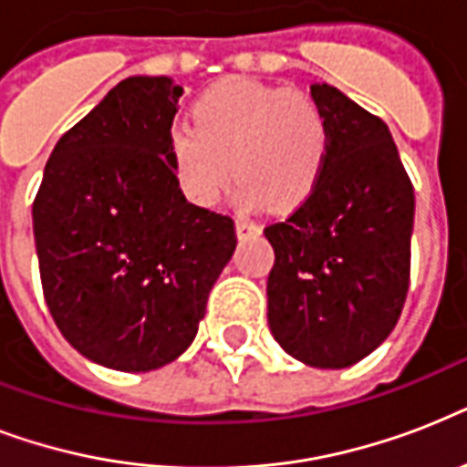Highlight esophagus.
I'll return each mask as SVG.
<instances>
[{"label": "esophagus", "mask_w": 467, "mask_h": 467, "mask_svg": "<svg viewBox=\"0 0 467 467\" xmlns=\"http://www.w3.org/2000/svg\"><path fill=\"white\" fill-rule=\"evenodd\" d=\"M262 233V227L256 225V223H252V220L247 218H237V237L240 240H247V237H256V234Z\"/></svg>", "instance_id": "1"}]
</instances>
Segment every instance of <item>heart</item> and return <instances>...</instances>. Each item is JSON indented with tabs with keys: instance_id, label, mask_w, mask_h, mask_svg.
Instances as JSON below:
<instances>
[{
	"instance_id": "1",
	"label": "heart",
	"mask_w": 467,
	"mask_h": 467,
	"mask_svg": "<svg viewBox=\"0 0 467 467\" xmlns=\"http://www.w3.org/2000/svg\"><path fill=\"white\" fill-rule=\"evenodd\" d=\"M167 148L191 201L218 203L234 167L242 205L269 201L288 211L310 196L325 171L329 126L306 94L233 77L201 94L193 123H174Z\"/></svg>"
}]
</instances>
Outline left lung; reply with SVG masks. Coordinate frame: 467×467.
<instances>
[{
	"label": "left lung",
	"instance_id": "8db88e82",
	"mask_svg": "<svg viewBox=\"0 0 467 467\" xmlns=\"http://www.w3.org/2000/svg\"><path fill=\"white\" fill-rule=\"evenodd\" d=\"M329 126L317 186L264 230L269 329L285 354L347 368L388 339L410 288L414 189L383 120L329 84H312Z\"/></svg>",
	"mask_w": 467,
	"mask_h": 467
}]
</instances>
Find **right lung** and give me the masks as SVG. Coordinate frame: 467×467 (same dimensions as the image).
I'll use <instances>...</instances> for the list:
<instances>
[{"mask_svg":"<svg viewBox=\"0 0 467 467\" xmlns=\"http://www.w3.org/2000/svg\"><path fill=\"white\" fill-rule=\"evenodd\" d=\"M169 77L119 82L55 145L33 237L62 337L106 368L155 370L191 347L237 234L186 201L169 160Z\"/></svg>","mask_w":467,"mask_h":467,"instance_id":"1","label":"right lung"}]
</instances>
